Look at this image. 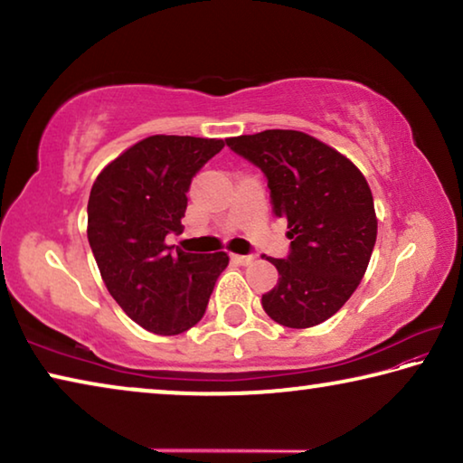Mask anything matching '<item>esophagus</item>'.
<instances>
[{
	"label": "esophagus",
	"instance_id": "1",
	"mask_svg": "<svg viewBox=\"0 0 463 463\" xmlns=\"http://www.w3.org/2000/svg\"><path fill=\"white\" fill-rule=\"evenodd\" d=\"M232 260L239 265H250L255 261V257L253 255H232Z\"/></svg>",
	"mask_w": 463,
	"mask_h": 463
}]
</instances>
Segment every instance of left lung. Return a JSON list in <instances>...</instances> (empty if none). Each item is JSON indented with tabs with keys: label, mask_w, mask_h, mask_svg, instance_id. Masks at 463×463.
Listing matches in <instances>:
<instances>
[{
	"label": "left lung",
	"mask_w": 463,
	"mask_h": 463,
	"mask_svg": "<svg viewBox=\"0 0 463 463\" xmlns=\"http://www.w3.org/2000/svg\"><path fill=\"white\" fill-rule=\"evenodd\" d=\"M226 145L268 177L273 214L286 218L292 239L286 260H269L279 279L263 294V310L289 328L325 323L357 289L375 245L378 218L364 174L298 130H263Z\"/></svg>",
	"instance_id": "obj_1"
}]
</instances>
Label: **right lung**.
<instances>
[{"instance_id":"right-lung-1","label":"right lung","mask_w":463,"mask_h":463,"mask_svg":"<svg viewBox=\"0 0 463 463\" xmlns=\"http://www.w3.org/2000/svg\"><path fill=\"white\" fill-rule=\"evenodd\" d=\"M224 140L155 135L101 169L88 202V241L108 292L146 331L179 335L200 323L229 255L171 250L194 175Z\"/></svg>"}]
</instances>
